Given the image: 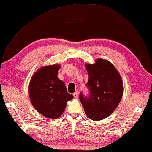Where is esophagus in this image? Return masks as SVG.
Wrapping results in <instances>:
<instances>
[{
	"instance_id": "esophagus-1",
	"label": "esophagus",
	"mask_w": 152,
	"mask_h": 152,
	"mask_svg": "<svg viewBox=\"0 0 152 152\" xmlns=\"http://www.w3.org/2000/svg\"><path fill=\"white\" fill-rule=\"evenodd\" d=\"M73 96L74 97V98L77 99V98L78 97V92H75V93H73Z\"/></svg>"
}]
</instances>
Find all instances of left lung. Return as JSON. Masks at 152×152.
I'll use <instances>...</instances> for the list:
<instances>
[{
	"label": "left lung",
	"instance_id": "1",
	"mask_svg": "<svg viewBox=\"0 0 152 152\" xmlns=\"http://www.w3.org/2000/svg\"><path fill=\"white\" fill-rule=\"evenodd\" d=\"M88 74L86 83L88 97L80 94L86 115L93 120H101L112 114L123 94V83L119 72L107 60L97 59L94 64L85 65Z\"/></svg>",
	"mask_w": 152,
	"mask_h": 152
}]
</instances>
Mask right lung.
Wrapping results in <instances>:
<instances>
[{
  "mask_svg": "<svg viewBox=\"0 0 152 152\" xmlns=\"http://www.w3.org/2000/svg\"><path fill=\"white\" fill-rule=\"evenodd\" d=\"M59 68L58 64L41 67L32 76L29 85L33 106L44 116L52 119L61 116L67 102L73 99L64 82L57 77Z\"/></svg>",
  "mask_w": 152,
  "mask_h": 152,
  "instance_id": "right-lung-1",
  "label": "right lung"
}]
</instances>
